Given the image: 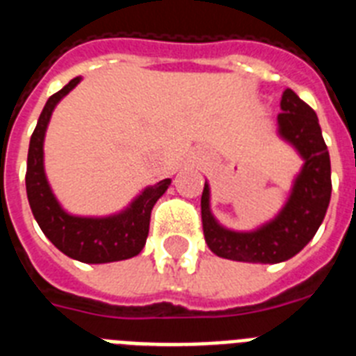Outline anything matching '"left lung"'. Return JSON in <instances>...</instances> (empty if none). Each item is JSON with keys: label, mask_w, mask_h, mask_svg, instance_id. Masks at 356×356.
Wrapping results in <instances>:
<instances>
[{"label": "left lung", "mask_w": 356, "mask_h": 356, "mask_svg": "<svg viewBox=\"0 0 356 356\" xmlns=\"http://www.w3.org/2000/svg\"><path fill=\"white\" fill-rule=\"evenodd\" d=\"M280 134L303 156L292 195L275 220L257 232L237 233L218 226L209 211V187L202 193V227L213 254L244 263H281L294 257L314 237L331 200V160L318 118L291 88L281 97Z\"/></svg>", "instance_id": "left-lung-1"}]
</instances>
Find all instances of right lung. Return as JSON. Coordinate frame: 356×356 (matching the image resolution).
Here are the masks:
<instances>
[{
    "label": "right lung",
    "instance_id": "add662e5",
    "mask_svg": "<svg viewBox=\"0 0 356 356\" xmlns=\"http://www.w3.org/2000/svg\"><path fill=\"white\" fill-rule=\"evenodd\" d=\"M81 76H75L51 95L40 113L38 124L31 136L25 187L31 209L38 226L51 243L67 257L81 263H112L138 255L149 235L150 211L161 195L167 191L170 180H161L156 186L145 189L132 202V206L121 215L108 218L71 217L58 206L49 189L44 172V136L56 102L79 84Z\"/></svg>",
    "mask_w": 356,
    "mask_h": 356
}]
</instances>
